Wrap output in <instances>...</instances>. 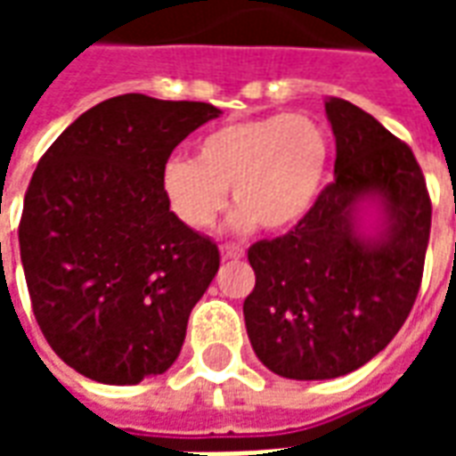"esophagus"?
I'll return each instance as SVG.
<instances>
[{"mask_svg": "<svg viewBox=\"0 0 456 456\" xmlns=\"http://www.w3.org/2000/svg\"><path fill=\"white\" fill-rule=\"evenodd\" d=\"M222 258H241L244 256V248L237 247V244H222Z\"/></svg>", "mask_w": 456, "mask_h": 456, "instance_id": "34e87169", "label": "esophagus"}]
</instances>
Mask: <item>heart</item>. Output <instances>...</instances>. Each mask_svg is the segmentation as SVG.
<instances>
[{"label": "heart", "mask_w": 456, "mask_h": 456, "mask_svg": "<svg viewBox=\"0 0 456 456\" xmlns=\"http://www.w3.org/2000/svg\"><path fill=\"white\" fill-rule=\"evenodd\" d=\"M330 163L325 129L307 114H271L232 121L198 141V156H170L160 166V192L190 229H209L227 205L229 224L288 232L315 205Z\"/></svg>", "instance_id": "obj_1"}]
</instances>
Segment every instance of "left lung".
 Segmentation results:
<instances>
[{"mask_svg":"<svg viewBox=\"0 0 456 456\" xmlns=\"http://www.w3.org/2000/svg\"><path fill=\"white\" fill-rule=\"evenodd\" d=\"M325 112L335 183L296 229L248 248V339L266 369L296 381L352 373L386 349L411 315L430 241V195L411 146L346 100L330 97ZM363 204L382 212L376 235L362 232Z\"/></svg>","mask_w":456,"mask_h":456,"instance_id":"8db88e82","label":"left lung"}]
</instances>
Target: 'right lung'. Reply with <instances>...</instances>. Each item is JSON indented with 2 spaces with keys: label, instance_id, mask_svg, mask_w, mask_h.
Masks as SVG:
<instances>
[{
  "label": "right lung",
  "instance_id": "right-lung-1",
  "mask_svg": "<svg viewBox=\"0 0 456 456\" xmlns=\"http://www.w3.org/2000/svg\"><path fill=\"white\" fill-rule=\"evenodd\" d=\"M208 102L119 94L80 114L38 160L19 247L36 322L70 369L110 386L168 371L219 248L160 192V166Z\"/></svg>",
  "mask_w": 456,
  "mask_h": 456
}]
</instances>
